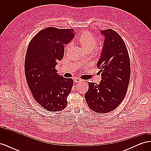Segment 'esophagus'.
I'll use <instances>...</instances> for the list:
<instances>
[{"mask_svg": "<svg viewBox=\"0 0 151 151\" xmlns=\"http://www.w3.org/2000/svg\"><path fill=\"white\" fill-rule=\"evenodd\" d=\"M74 81L76 82V83H81V82L83 81V80L80 79V78H76V79H74Z\"/></svg>", "mask_w": 151, "mask_h": 151, "instance_id": "1", "label": "esophagus"}]
</instances>
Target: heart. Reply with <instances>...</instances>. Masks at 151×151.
Here are the masks:
<instances>
[{"instance_id": "1", "label": "heart", "mask_w": 151, "mask_h": 151, "mask_svg": "<svg viewBox=\"0 0 151 151\" xmlns=\"http://www.w3.org/2000/svg\"><path fill=\"white\" fill-rule=\"evenodd\" d=\"M79 42L84 51H92L96 46L97 40L89 32H84L79 36Z\"/></svg>"}]
</instances>
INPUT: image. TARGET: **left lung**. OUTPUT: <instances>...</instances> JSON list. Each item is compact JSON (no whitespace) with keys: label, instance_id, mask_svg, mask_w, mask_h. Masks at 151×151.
<instances>
[{"label":"left lung","instance_id":"1","mask_svg":"<svg viewBox=\"0 0 151 151\" xmlns=\"http://www.w3.org/2000/svg\"><path fill=\"white\" fill-rule=\"evenodd\" d=\"M104 43L97 67L101 72L99 84L89 83L84 97L89 108L106 113L116 109L124 99L130 77L129 53L124 41L111 29L100 31Z\"/></svg>","mask_w":151,"mask_h":151}]
</instances>
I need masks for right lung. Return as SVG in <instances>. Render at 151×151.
<instances>
[{"instance_id": "right-lung-1", "label": "right lung", "mask_w": 151, "mask_h": 151, "mask_svg": "<svg viewBox=\"0 0 151 151\" xmlns=\"http://www.w3.org/2000/svg\"><path fill=\"white\" fill-rule=\"evenodd\" d=\"M75 36L73 29L48 27L29 43L24 61L27 83L36 101L49 111L64 109L74 81L60 76L55 67L64 55V45Z\"/></svg>"}]
</instances>
